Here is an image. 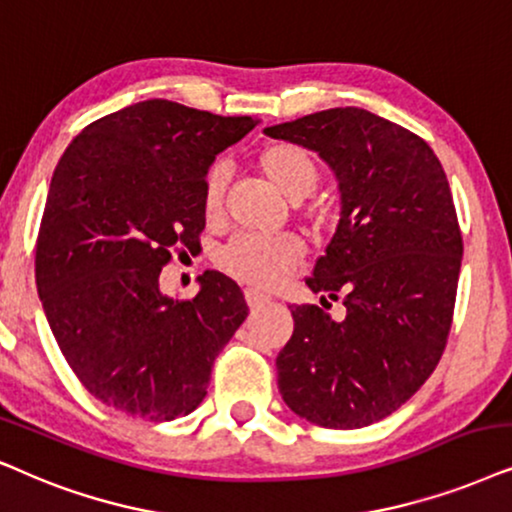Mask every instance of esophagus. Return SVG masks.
Masks as SVG:
<instances>
[{"label": "esophagus", "mask_w": 512, "mask_h": 512, "mask_svg": "<svg viewBox=\"0 0 512 512\" xmlns=\"http://www.w3.org/2000/svg\"><path fill=\"white\" fill-rule=\"evenodd\" d=\"M244 296H247L249 308H258V305H263L265 301H268V294H263V291H258V289H247L244 291Z\"/></svg>", "instance_id": "obj_1"}]
</instances>
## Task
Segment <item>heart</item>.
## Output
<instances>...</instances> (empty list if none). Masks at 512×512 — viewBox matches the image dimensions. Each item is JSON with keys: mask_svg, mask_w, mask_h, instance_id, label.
Returning <instances> with one entry per match:
<instances>
[{"mask_svg": "<svg viewBox=\"0 0 512 512\" xmlns=\"http://www.w3.org/2000/svg\"><path fill=\"white\" fill-rule=\"evenodd\" d=\"M256 162L263 176L289 199L308 197L320 183L317 159L298 143H268L258 152ZM225 185H228V171L221 164H214L204 176L202 185V211L209 221L221 216ZM313 214L315 218H322L320 211H313ZM303 254V244L294 235H237L221 249L218 265L240 282L256 284V287H275L298 268Z\"/></svg>", "mask_w": 512, "mask_h": 512, "instance_id": "obj_1", "label": "heart"}]
</instances>
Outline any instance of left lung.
Here are the masks:
<instances>
[{
    "instance_id": "obj_1",
    "label": "left lung",
    "mask_w": 512,
    "mask_h": 512,
    "mask_svg": "<svg viewBox=\"0 0 512 512\" xmlns=\"http://www.w3.org/2000/svg\"><path fill=\"white\" fill-rule=\"evenodd\" d=\"M265 134L320 152L341 221L305 280L277 355L287 407L322 428H364L402 407L440 362L454 320L463 237L440 159L421 136L362 108H331Z\"/></svg>"
}]
</instances>
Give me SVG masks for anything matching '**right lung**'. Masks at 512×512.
Returning <instances> with one entry per match:
<instances>
[{
  "label": "right lung",
  "mask_w": 512,
  "mask_h": 512,
  "mask_svg": "<svg viewBox=\"0 0 512 512\" xmlns=\"http://www.w3.org/2000/svg\"><path fill=\"white\" fill-rule=\"evenodd\" d=\"M254 126L155 98L91 122L53 171L37 291L65 362L108 407L150 421L190 414L247 320L221 272H204L190 301L164 296L159 272L174 251L199 249L204 176Z\"/></svg>",
  "instance_id": "obj_1"
}]
</instances>
